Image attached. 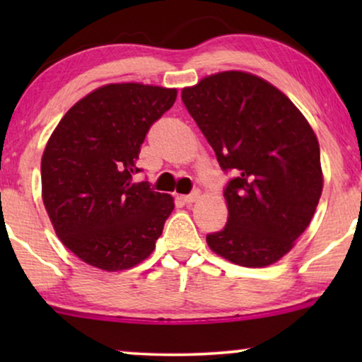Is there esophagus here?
<instances>
[{"label":"esophagus","instance_id":"34e87169","mask_svg":"<svg viewBox=\"0 0 362 362\" xmlns=\"http://www.w3.org/2000/svg\"><path fill=\"white\" fill-rule=\"evenodd\" d=\"M197 197H199V191H192V192H189V194H185V196H181V199H182V202H186V204H191V202H194V201H197Z\"/></svg>","mask_w":362,"mask_h":362}]
</instances>
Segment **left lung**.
<instances>
[{
	"instance_id": "8db88e82",
	"label": "left lung",
	"mask_w": 362,
	"mask_h": 362,
	"mask_svg": "<svg viewBox=\"0 0 362 362\" xmlns=\"http://www.w3.org/2000/svg\"><path fill=\"white\" fill-rule=\"evenodd\" d=\"M181 98L224 173L229 217L207 234L216 254L242 267L280 260L318 206L323 175L310 123L285 93L245 72H221Z\"/></svg>"
}]
</instances>
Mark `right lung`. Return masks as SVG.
I'll return each instance as SVG.
<instances>
[{
  "instance_id": "1",
  "label": "right lung",
  "mask_w": 362,
  "mask_h": 362,
  "mask_svg": "<svg viewBox=\"0 0 362 362\" xmlns=\"http://www.w3.org/2000/svg\"><path fill=\"white\" fill-rule=\"evenodd\" d=\"M176 88L110 83L78 100L49 138L42 201L62 244L107 272L140 264L175 209L170 194L135 182L138 155Z\"/></svg>"
}]
</instances>
